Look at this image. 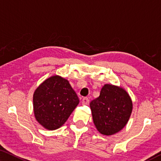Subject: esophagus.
<instances>
[{"instance_id":"obj_1","label":"esophagus","mask_w":161,"mask_h":161,"mask_svg":"<svg viewBox=\"0 0 161 161\" xmlns=\"http://www.w3.org/2000/svg\"><path fill=\"white\" fill-rule=\"evenodd\" d=\"M81 103H82L83 105L89 104V99L87 97H84V98H83L82 102H81Z\"/></svg>"}]
</instances>
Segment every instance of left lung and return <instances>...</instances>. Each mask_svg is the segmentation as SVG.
<instances>
[{"label": "left lung", "mask_w": 161, "mask_h": 161, "mask_svg": "<svg viewBox=\"0 0 161 161\" xmlns=\"http://www.w3.org/2000/svg\"><path fill=\"white\" fill-rule=\"evenodd\" d=\"M90 108L97 130L109 136L126 126L132 111V102L124 89L105 84L99 97L91 102Z\"/></svg>", "instance_id": "obj_1"}]
</instances>
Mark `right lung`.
<instances>
[{"instance_id":"right-lung-1","label":"right lung","mask_w":161,"mask_h":161,"mask_svg":"<svg viewBox=\"0 0 161 161\" xmlns=\"http://www.w3.org/2000/svg\"><path fill=\"white\" fill-rule=\"evenodd\" d=\"M79 102L69 81L59 76H53L43 81L35 92V118L45 129H58L66 122Z\"/></svg>"}]
</instances>
